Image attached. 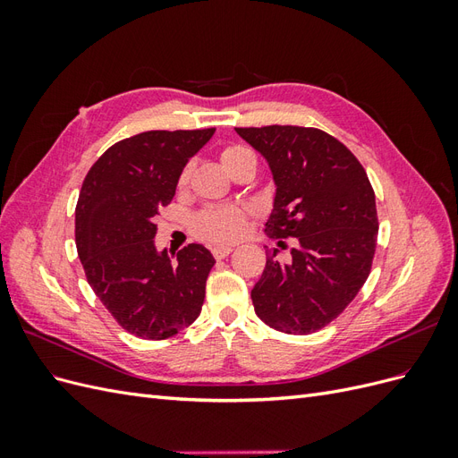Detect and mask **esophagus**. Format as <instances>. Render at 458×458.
I'll return each instance as SVG.
<instances>
[{
	"mask_svg": "<svg viewBox=\"0 0 458 458\" xmlns=\"http://www.w3.org/2000/svg\"><path fill=\"white\" fill-rule=\"evenodd\" d=\"M231 252H233V246L231 244H216V246H212V254L217 259L227 258Z\"/></svg>",
	"mask_w": 458,
	"mask_h": 458,
	"instance_id": "34e87169",
	"label": "esophagus"
}]
</instances>
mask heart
<instances>
[{
    "label": "heart",
    "mask_w": 458,
    "mask_h": 458,
    "mask_svg": "<svg viewBox=\"0 0 458 458\" xmlns=\"http://www.w3.org/2000/svg\"><path fill=\"white\" fill-rule=\"evenodd\" d=\"M246 150L244 147H225L221 150V164H227L234 155ZM189 174L191 170L185 168L179 175V185H185L189 182ZM246 214L248 210L239 206H212L206 208L204 212H200L195 219V231L200 234L202 239L214 241V242H225V241H234L239 239L244 233L246 227Z\"/></svg>",
    "instance_id": "1"
}]
</instances>
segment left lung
I'll list each match as a JSON object with an SVG mask.
<instances>
[{
  "instance_id": "left-lung-1",
  "label": "left lung",
  "mask_w": 458,
  "mask_h": 458,
  "mask_svg": "<svg viewBox=\"0 0 458 458\" xmlns=\"http://www.w3.org/2000/svg\"><path fill=\"white\" fill-rule=\"evenodd\" d=\"M234 131L269 164L276 189L266 233L298 242L290 261L267 254L252 288L256 315L286 335H310L335 321L367 281L378 237L374 191L352 150L321 130Z\"/></svg>"
}]
</instances>
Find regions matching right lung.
<instances>
[{
  "label": "right lung",
  "instance_id": "obj_1",
  "mask_svg": "<svg viewBox=\"0 0 458 458\" xmlns=\"http://www.w3.org/2000/svg\"><path fill=\"white\" fill-rule=\"evenodd\" d=\"M216 128L143 131L114 143L88 172L76 204V248L88 283L116 323L165 340L200 315L214 256L189 244L172 261L157 250L155 217L189 158Z\"/></svg>",
  "mask_w": 458,
  "mask_h": 458
}]
</instances>
